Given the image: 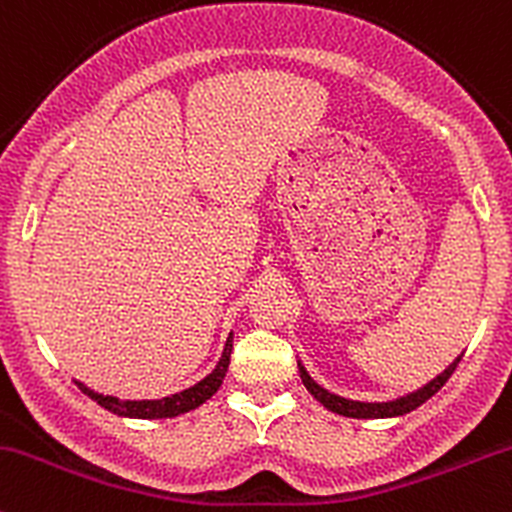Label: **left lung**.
Returning <instances> with one entry per match:
<instances>
[{"label": "left lung", "mask_w": 512, "mask_h": 512, "mask_svg": "<svg viewBox=\"0 0 512 512\" xmlns=\"http://www.w3.org/2000/svg\"><path fill=\"white\" fill-rule=\"evenodd\" d=\"M461 357L463 355H458L456 360H453L444 372L436 374L429 384H424V387L416 389V392L407 394V397L392 399V402H355V399L337 397V394L320 387V384L310 377L308 370H305L300 362H298V372H300V379H303L305 389H308V392L313 394V397L318 399L325 409H330V412H335L340 416H350V419H392V416H404V414L414 412V409L421 407L426 399L434 397V394L439 392L446 382H449V377L453 374V370H456L458 362H461Z\"/></svg>", "instance_id": "8db88e82"}]
</instances>
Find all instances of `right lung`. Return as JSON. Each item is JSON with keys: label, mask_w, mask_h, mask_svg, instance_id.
<instances>
[{"label": "right lung", "mask_w": 512, "mask_h": 512, "mask_svg": "<svg viewBox=\"0 0 512 512\" xmlns=\"http://www.w3.org/2000/svg\"><path fill=\"white\" fill-rule=\"evenodd\" d=\"M231 347H234V335H229V340H226L219 365L214 367L202 382L184 389V392L170 394V397H162V399H118V397H108V394L93 392V389L86 387L83 382H76V384L86 397H91L93 402L100 404V407L118 416H130V419H172V416L192 412V409H197L199 404H204L207 399H212L214 394H217V389L221 387V382H224L226 377V370H229Z\"/></svg>", "instance_id": "add662e5"}]
</instances>
